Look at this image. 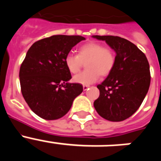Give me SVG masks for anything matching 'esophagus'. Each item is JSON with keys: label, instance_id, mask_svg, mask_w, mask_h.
I'll return each mask as SVG.
<instances>
[{"label": "esophagus", "instance_id": "esophagus-1", "mask_svg": "<svg viewBox=\"0 0 161 161\" xmlns=\"http://www.w3.org/2000/svg\"><path fill=\"white\" fill-rule=\"evenodd\" d=\"M89 85H83V89H84V91H86L88 89H89Z\"/></svg>", "mask_w": 161, "mask_h": 161}]
</instances>
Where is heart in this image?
I'll return each instance as SVG.
<instances>
[{"mask_svg": "<svg viewBox=\"0 0 161 161\" xmlns=\"http://www.w3.org/2000/svg\"><path fill=\"white\" fill-rule=\"evenodd\" d=\"M85 63L86 70L73 77L76 83L89 85L95 83L100 76H106L113 71L116 55L111 48L104 47L101 42H89L79 47L77 55L69 54L65 57L64 64L68 72L76 74Z\"/></svg>", "mask_w": 161, "mask_h": 161, "instance_id": "obj_1", "label": "heart"}]
</instances>
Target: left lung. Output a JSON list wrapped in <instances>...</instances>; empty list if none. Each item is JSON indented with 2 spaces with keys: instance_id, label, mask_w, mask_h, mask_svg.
Listing matches in <instances>:
<instances>
[{
  "instance_id": "left-lung-1",
  "label": "left lung",
  "mask_w": 161,
  "mask_h": 161,
  "mask_svg": "<svg viewBox=\"0 0 161 161\" xmlns=\"http://www.w3.org/2000/svg\"><path fill=\"white\" fill-rule=\"evenodd\" d=\"M106 41L116 53L113 71L97 87L100 96L93 106L98 114L111 122L130 117L139 108L150 86V67L146 55L134 43L112 35H93Z\"/></svg>"
}]
</instances>
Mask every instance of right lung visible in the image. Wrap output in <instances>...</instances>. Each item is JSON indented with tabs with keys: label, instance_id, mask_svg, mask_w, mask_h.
<instances>
[{
	"label": "right lung",
	"instance_id": "right-lung-1",
	"mask_svg": "<svg viewBox=\"0 0 161 161\" xmlns=\"http://www.w3.org/2000/svg\"><path fill=\"white\" fill-rule=\"evenodd\" d=\"M85 38L79 35H53L38 40L28 50L19 72L22 96L33 112L46 120L64 116L83 86L72 78L64 59Z\"/></svg>",
	"mask_w": 161,
	"mask_h": 161
}]
</instances>
